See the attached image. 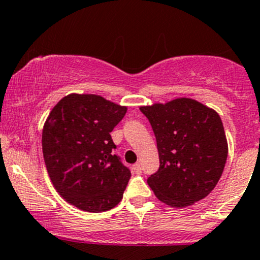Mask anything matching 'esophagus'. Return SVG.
<instances>
[{"mask_svg":"<svg viewBox=\"0 0 260 260\" xmlns=\"http://www.w3.org/2000/svg\"><path fill=\"white\" fill-rule=\"evenodd\" d=\"M132 170H133V172H134V174H136V175H140V174H142V168H140L139 164H134Z\"/></svg>","mask_w":260,"mask_h":260,"instance_id":"esophagus-1","label":"esophagus"}]
</instances>
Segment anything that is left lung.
Segmentation results:
<instances>
[{
	"label": "left lung",
	"instance_id": "8db88e82",
	"mask_svg": "<svg viewBox=\"0 0 260 260\" xmlns=\"http://www.w3.org/2000/svg\"><path fill=\"white\" fill-rule=\"evenodd\" d=\"M150 122L159 170L148 178L156 198L184 208L205 198L221 177L228 159V140L220 116L188 98L142 106Z\"/></svg>",
	"mask_w": 260,
	"mask_h": 260
}]
</instances>
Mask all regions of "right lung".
Returning a JSON list of instances; mask_svg holds the SVG:
<instances>
[{"mask_svg":"<svg viewBox=\"0 0 260 260\" xmlns=\"http://www.w3.org/2000/svg\"><path fill=\"white\" fill-rule=\"evenodd\" d=\"M126 106L94 94H70L56 104L43 129L45 165L53 187L80 210L101 213L121 202L129 169L113 154L112 129Z\"/></svg>","mask_w":260,"mask_h":260,"instance_id":"obj_1","label":"right lung"}]
</instances>
